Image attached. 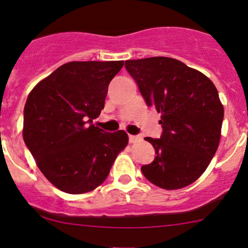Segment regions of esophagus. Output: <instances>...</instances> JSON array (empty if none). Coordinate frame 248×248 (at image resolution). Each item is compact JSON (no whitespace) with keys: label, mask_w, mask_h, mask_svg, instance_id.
Masks as SVG:
<instances>
[{"label":"esophagus","mask_w":248,"mask_h":248,"mask_svg":"<svg viewBox=\"0 0 248 248\" xmlns=\"http://www.w3.org/2000/svg\"><path fill=\"white\" fill-rule=\"evenodd\" d=\"M128 139H129V143H135L137 140L140 139V137L139 136H135V135H129V137H128Z\"/></svg>","instance_id":"esophagus-1"}]
</instances>
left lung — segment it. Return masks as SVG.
<instances>
[{
  "label": "left lung",
  "instance_id": "8db88e82",
  "mask_svg": "<svg viewBox=\"0 0 248 248\" xmlns=\"http://www.w3.org/2000/svg\"><path fill=\"white\" fill-rule=\"evenodd\" d=\"M126 70L146 105L161 114L160 139L146 137L155 150L144 176L166 190L184 187L208 167L221 137L223 105L214 83L177 59L151 57L127 61Z\"/></svg>",
  "mask_w": 248,
  "mask_h": 248
}]
</instances>
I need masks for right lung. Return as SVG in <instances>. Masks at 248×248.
<instances>
[{
  "mask_svg": "<svg viewBox=\"0 0 248 248\" xmlns=\"http://www.w3.org/2000/svg\"><path fill=\"white\" fill-rule=\"evenodd\" d=\"M124 62H71L40 81L24 108V142L37 167L56 187L89 192L106 180L126 131L93 124L104 108L108 84Z\"/></svg>",
  "mask_w": 248,
  "mask_h": 248,
  "instance_id": "right-lung-1",
  "label": "right lung"
}]
</instances>
